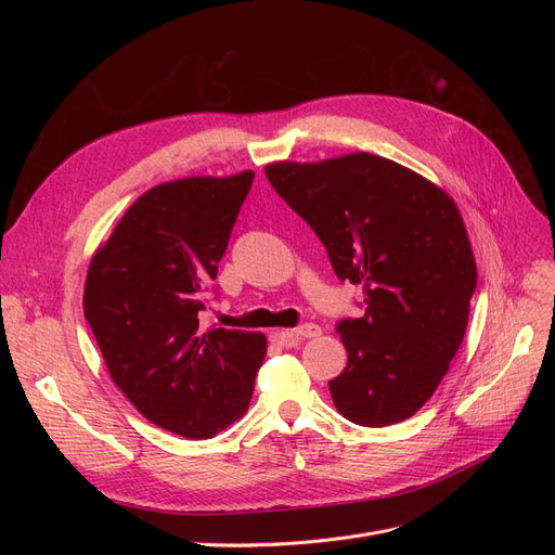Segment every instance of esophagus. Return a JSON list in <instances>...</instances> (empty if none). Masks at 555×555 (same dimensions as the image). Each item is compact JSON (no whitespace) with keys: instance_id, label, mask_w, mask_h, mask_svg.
<instances>
[{"instance_id":"1","label":"esophagus","mask_w":555,"mask_h":555,"mask_svg":"<svg viewBox=\"0 0 555 555\" xmlns=\"http://www.w3.org/2000/svg\"><path fill=\"white\" fill-rule=\"evenodd\" d=\"M319 335H322V328H319L317 324H304L297 331H276L272 337L281 346H297L301 339H310V337H319Z\"/></svg>"}]
</instances>
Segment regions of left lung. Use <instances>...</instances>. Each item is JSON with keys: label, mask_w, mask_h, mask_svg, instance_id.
Instances as JSON below:
<instances>
[{"label": "left lung", "mask_w": 555, "mask_h": 555, "mask_svg": "<svg viewBox=\"0 0 555 555\" xmlns=\"http://www.w3.org/2000/svg\"><path fill=\"white\" fill-rule=\"evenodd\" d=\"M266 175L324 243L335 274L364 287V317L337 326L348 353L328 383L337 412L364 427L414 416L459 351L477 287L456 202L371 153L274 162Z\"/></svg>", "instance_id": "left-lung-1"}]
</instances>
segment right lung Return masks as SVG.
<instances>
[{"label": "right lung", "mask_w": 555, "mask_h": 555, "mask_svg": "<svg viewBox=\"0 0 555 555\" xmlns=\"http://www.w3.org/2000/svg\"><path fill=\"white\" fill-rule=\"evenodd\" d=\"M254 172L184 178L132 202L94 251L85 319L114 385L151 423L211 439L249 406L262 333L199 324Z\"/></svg>", "instance_id": "right-lung-1"}]
</instances>
